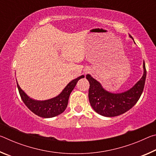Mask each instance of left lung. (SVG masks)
<instances>
[{"label":"left lung","mask_w":156,"mask_h":156,"mask_svg":"<svg viewBox=\"0 0 156 156\" xmlns=\"http://www.w3.org/2000/svg\"><path fill=\"white\" fill-rule=\"evenodd\" d=\"M143 67L144 74L140 80L129 90L121 94H112L105 91L100 83L89 74L87 75L86 78L90 84L89 100L95 112L106 117H114L131 109L143 91L147 75L144 62Z\"/></svg>","instance_id":"8db88e82"}]
</instances>
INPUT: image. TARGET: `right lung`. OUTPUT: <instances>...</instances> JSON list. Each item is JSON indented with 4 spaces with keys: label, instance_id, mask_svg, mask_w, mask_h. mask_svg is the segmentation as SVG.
I'll return each instance as SVG.
<instances>
[{
    "label": "right lung",
    "instance_id": "1",
    "mask_svg": "<svg viewBox=\"0 0 156 156\" xmlns=\"http://www.w3.org/2000/svg\"><path fill=\"white\" fill-rule=\"evenodd\" d=\"M83 75L77 78L74 79L70 82L63 91L58 96L54 98L44 100V101H37L30 98L27 94L18 85L17 83V87L19 91L21 99L34 113L40 116L42 118H52L62 113L67 107L69 98L71 92L74 89L75 86L77 84V82L80 78H84ZM17 82V81H16Z\"/></svg>",
    "mask_w": 156,
    "mask_h": 156
}]
</instances>
